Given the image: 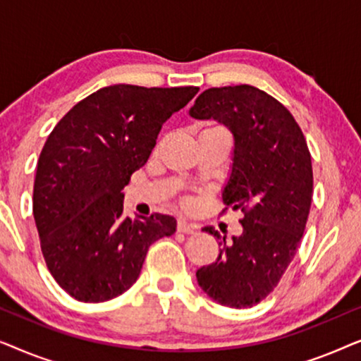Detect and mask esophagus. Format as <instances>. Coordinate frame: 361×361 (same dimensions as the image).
<instances>
[{
  "instance_id": "34e87169",
  "label": "esophagus",
  "mask_w": 361,
  "mask_h": 361,
  "mask_svg": "<svg viewBox=\"0 0 361 361\" xmlns=\"http://www.w3.org/2000/svg\"><path fill=\"white\" fill-rule=\"evenodd\" d=\"M177 231H179V233H185V235H195L197 226L192 224H187L185 220H179V224H177Z\"/></svg>"
}]
</instances>
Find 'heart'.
Segmentation results:
<instances>
[{
    "label": "heart",
    "instance_id": "heart-1",
    "mask_svg": "<svg viewBox=\"0 0 361 361\" xmlns=\"http://www.w3.org/2000/svg\"><path fill=\"white\" fill-rule=\"evenodd\" d=\"M207 130H216V128H207Z\"/></svg>",
    "mask_w": 361,
    "mask_h": 361
}]
</instances>
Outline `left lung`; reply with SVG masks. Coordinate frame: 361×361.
<instances>
[{
    "mask_svg": "<svg viewBox=\"0 0 361 361\" xmlns=\"http://www.w3.org/2000/svg\"><path fill=\"white\" fill-rule=\"evenodd\" d=\"M233 133V164L221 199L245 214L243 233L220 236L215 263L197 269L202 290L221 305L243 309L263 300L298 253L312 204V161L288 108L251 85L209 88L190 108Z\"/></svg>",
    "mask_w": 361,
    "mask_h": 361,
    "instance_id": "obj_1",
    "label": "left lung"
}]
</instances>
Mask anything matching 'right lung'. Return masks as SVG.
Segmentation results:
<instances>
[{
	"label": "right lung",
	"instance_id": "1",
	"mask_svg": "<svg viewBox=\"0 0 361 361\" xmlns=\"http://www.w3.org/2000/svg\"><path fill=\"white\" fill-rule=\"evenodd\" d=\"M199 87H103L57 123L37 161L32 214L46 264L82 302H103L136 283L149 246L176 219L123 215V189L149 159L172 113Z\"/></svg>",
	"mask_w": 361,
	"mask_h": 361
}]
</instances>
